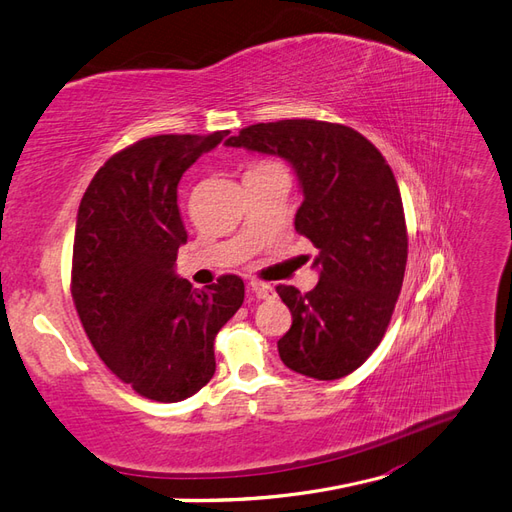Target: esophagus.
<instances>
[{
  "mask_svg": "<svg viewBox=\"0 0 512 512\" xmlns=\"http://www.w3.org/2000/svg\"><path fill=\"white\" fill-rule=\"evenodd\" d=\"M251 292L257 296V298H261V300H268V298H274V290H272V285H268V283H261V281H251Z\"/></svg>",
  "mask_w": 512,
  "mask_h": 512,
  "instance_id": "34e87169",
  "label": "esophagus"
}]
</instances>
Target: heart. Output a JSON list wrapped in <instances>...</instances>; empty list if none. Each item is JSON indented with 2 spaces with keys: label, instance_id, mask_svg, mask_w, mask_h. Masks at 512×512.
I'll list each match as a JSON object with an SVG mask.
<instances>
[{
  "label": "heart",
  "instance_id": "1",
  "mask_svg": "<svg viewBox=\"0 0 512 512\" xmlns=\"http://www.w3.org/2000/svg\"><path fill=\"white\" fill-rule=\"evenodd\" d=\"M257 168H281V166L277 162H259L253 166V170H257Z\"/></svg>",
  "mask_w": 512,
  "mask_h": 512
}]
</instances>
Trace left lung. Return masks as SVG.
Listing matches in <instances>:
<instances>
[{
	"instance_id": "obj_1",
	"label": "left lung",
	"mask_w": 512,
	"mask_h": 512,
	"mask_svg": "<svg viewBox=\"0 0 512 512\" xmlns=\"http://www.w3.org/2000/svg\"><path fill=\"white\" fill-rule=\"evenodd\" d=\"M227 147L292 164L303 190L294 227L318 248L311 292L277 285L292 311L281 361L318 381L348 376L381 344L402 290L409 238L396 177L368 138L339 123H257Z\"/></svg>"
}]
</instances>
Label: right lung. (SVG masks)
<instances>
[{
  "label": "right lung",
  "instance_id": "add662e5",
  "mask_svg": "<svg viewBox=\"0 0 512 512\" xmlns=\"http://www.w3.org/2000/svg\"><path fill=\"white\" fill-rule=\"evenodd\" d=\"M227 134L134 142L97 170L77 212V316L110 372L155 402L186 400L209 383L214 339L244 303V281L235 274L205 290L175 274L177 251L188 240L179 179Z\"/></svg>",
  "mask_w": 512,
  "mask_h": 512
}]
</instances>
